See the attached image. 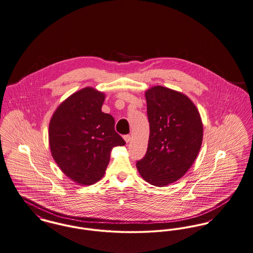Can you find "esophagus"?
<instances>
[{
    "instance_id": "1",
    "label": "esophagus",
    "mask_w": 253,
    "mask_h": 253,
    "mask_svg": "<svg viewBox=\"0 0 253 253\" xmlns=\"http://www.w3.org/2000/svg\"><path fill=\"white\" fill-rule=\"evenodd\" d=\"M124 139H125L126 143H129V142L131 141L132 137H131V136H130V135H126V136H124Z\"/></svg>"
}]
</instances>
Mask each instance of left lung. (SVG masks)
Listing matches in <instances>:
<instances>
[{
  "label": "left lung",
  "mask_w": 253,
  "mask_h": 253,
  "mask_svg": "<svg viewBox=\"0 0 253 253\" xmlns=\"http://www.w3.org/2000/svg\"><path fill=\"white\" fill-rule=\"evenodd\" d=\"M150 125L145 156L136 162L140 176L166 187L186 174L198 155L203 124L194 102L182 92L155 85L145 91Z\"/></svg>",
  "instance_id": "1"
}]
</instances>
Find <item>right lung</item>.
<instances>
[{
  "label": "right lung",
  "instance_id": "add662e5",
  "mask_svg": "<svg viewBox=\"0 0 253 253\" xmlns=\"http://www.w3.org/2000/svg\"><path fill=\"white\" fill-rule=\"evenodd\" d=\"M105 93L87 86L66 98L49 123L51 154L60 170L79 185H92L106 171L112 149L125 144L115 119L102 112Z\"/></svg>",
  "mask_w": 253,
  "mask_h": 253
}]
</instances>
